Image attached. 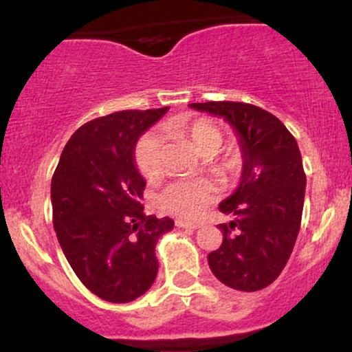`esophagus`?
Masks as SVG:
<instances>
[{
  "mask_svg": "<svg viewBox=\"0 0 352 352\" xmlns=\"http://www.w3.org/2000/svg\"><path fill=\"white\" fill-rule=\"evenodd\" d=\"M175 225L179 228H190V230H197L201 227L200 223H195V221H185V220H177Z\"/></svg>",
  "mask_w": 352,
  "mask_h": 352,
  "instance_id": "esophagus-1",
  "label": "esophagus"
}]
</instances>
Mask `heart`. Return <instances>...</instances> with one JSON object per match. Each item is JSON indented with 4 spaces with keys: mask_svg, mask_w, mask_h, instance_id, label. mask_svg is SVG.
I'll return each mask as SVG.
<instances>
[{
    "mask_svg": "<svg viewBox=\"0 0 352 352\" xmlns=\"http://www.w3.org/2000/svg\"><path fill=\"white\" fill-rule=\"evenodd\" d=\"M168 135L187 142L201 157H212L220 151L223 135L220 129L210 120L197 119L190 122L168 124L165 127ZM135 165L147 180L159 179L162 173V139L157 132H147L135 144ZM217 199V188L212 182L199 180H177L160 193L159 207L172 215L187 218H199L207 205Z\"/></svg>",
    "mask_w": 352,
    "mask_h": 352,
    "instance_id": "obj_1",
    "label": "heart"
}]
</instances>
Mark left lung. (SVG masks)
<instances>
[{
  "mask_svg": "<svg viewBox=\"0 0 352 352\" xmlns=\"http://www.w3.org/2000/svg\"><path fill=\"white\" fill-rule=\"evenodd\" d=\"M188 107L223 119L235 132L241 152L240 182L218 205L235 220L218 225L223 243L208 254L210 270L238 292L263 289L288 263L300 232L306 190L300 148L280 119L252 104Z\"/></svg>",
  "mask_w": 352,
  "mask_h": 352,
  "instance_id": "obj_1",
  "label": "left lung"
}]
</instances>
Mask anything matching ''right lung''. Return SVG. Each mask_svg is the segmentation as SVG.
<instances>
[{
    "label": "right lung",
    "mask_w": 352,
    "mask_h": 352,
    "mask_svg": "<svg viewBox=\"0 0 352 352\" xmlns=\"http://www.w3.org/2000/svg\"><path fill=\"white\" fill-rule=\"evenodd\" d=\"M167 111H120L84 124L52 175L56 236L76 276L104 301H134L151 288L155 245L173 228L172 218L144 215L145 179L134 159L140 135Z\"/></svg>",
    "instance_id": "add662e5"
}]
</instances>
